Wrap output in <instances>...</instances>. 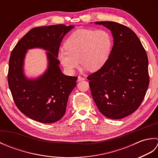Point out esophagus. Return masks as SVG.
Returning <instances> with one entry per match:
<instances>
[{
  "mask_svg": "<svg viewBox=\"0 0 158 158\" xmlns=\"http://www.w3.org/2000/svg\"><path fill=\"white\" fill-rule=\"evenodd\" d=\"M85 77H81V76H79L78 77V79H77V81H83V80H85Z\"/></svg>",
  "mask_w": 158,
  "mask_h": 158,
  "instance_id": "obj_1",
  "label": "esophagus"
}]
</instances>
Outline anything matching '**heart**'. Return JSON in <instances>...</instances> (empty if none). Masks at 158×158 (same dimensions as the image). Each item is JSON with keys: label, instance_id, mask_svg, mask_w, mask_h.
Masks as SVG:
<instances>
[{"label": "heart", "instance_id": "b5f03b06", "mask_svg": "<svg viewBox=\"0 0 158 158\" xmlns=\"http://www.w3.org/2000/svg\"><path fill=\"white\" fill-rule=\"evenodd\" d=\"M111 47V36L105 30L79 29L67 39L58 58L70 73L79 68L80 62L90 71H96L106 62Z\"/></svg>", "mask_w": 158, "mask_h": 158}]
</instances>
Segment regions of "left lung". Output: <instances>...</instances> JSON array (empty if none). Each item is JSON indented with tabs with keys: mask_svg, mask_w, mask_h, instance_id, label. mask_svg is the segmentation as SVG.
Here are the masks:
<instances>
[{
	"mask_svg": "<svg viewBox=\"0 0 158 158\" xmlns=\"http://www.w3.org/2000/svg\"><path fill=\"white\" fill-rule=\"evenodd\" d=\"M109 29L113 46L101 68L89 75L90 90L102 115L122 119L138 109L149 83L148 58L132 30L114 22H96Z\"/></svg>",
	"mask_w": 158,
	"mask_h": 158,
	"instance_id": "left-lung-1",
	"label": "left lung"
}]
</instances>
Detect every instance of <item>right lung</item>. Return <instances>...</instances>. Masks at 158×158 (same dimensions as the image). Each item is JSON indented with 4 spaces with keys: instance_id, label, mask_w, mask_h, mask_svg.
Listing matches in <instances>:
<instances>
[{
    "instance_id": "1",
    "label": "right lung",
    "mask_w": 158,
    "mask_h": 158,
    "mask_svg": "<svg viewBox=\"0 0 158 158\" xmlns=\"http://www.w3.org/2000/svg\"><path fill=\"white\" fill-rule=\"evenodd\" d=\"M74 27L64 24L31 29L17 43L9 61L8 84L16 106L36 122L51 123L60 120L66 111L69 96L77 84V77L66 76L58 64L62 39ZM41 47L49 51L48 69L36 80H28L23 74L26 50Z\"/></svg>"
}]
</instances>
